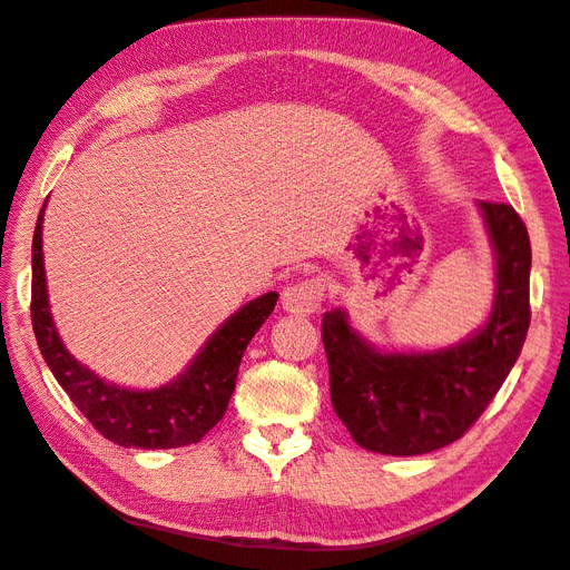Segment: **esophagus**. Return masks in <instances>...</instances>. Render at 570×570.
<instances>
[{"label": "esophagus", "instance_id": "34e87169", "mask_svg": "<svg viewBox=\"0 0 570 570\" xmlns=\"http://www.w3.org/2000/svg\"><path fill=\"white\" fill-rule=\"evenodd\" d=\"M323 285L321 281H302L297 285H289L283 289V312L292 316H312L321 306Z\"/></svg>", "mask_w": 570, "mask_h": 570}]
</instances>
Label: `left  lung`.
Segmentation results:
<instances>
[{
	"mask_svg": "<svg viewBox=\"0 0 570 570\" xmlns=\"http://www.w3.org/2000/svg\"><path fill=\"white\" fill-rule=\"evenodd\" d=\"M494 252L490 316L469 337L425 352L377 350L344 308L323 314L331 400L364 450L416 456L456 442L502 387L530 325V239L509 204L478 202Z\"/></svg>",
	"mask_w": 570,
	"mask_h": 570,
	"instance_id": "left-lung-1",
	"label": "left lung"
}]
</instances>
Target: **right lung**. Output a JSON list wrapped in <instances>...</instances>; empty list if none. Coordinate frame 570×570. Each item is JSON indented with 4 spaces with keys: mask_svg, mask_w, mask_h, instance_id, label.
<instances>
[{
    "mask_svg": "<svg viewBox=\"0 0 570 570\" xmlns=\"http://www.w3.org/2000/svg\"><path fill=\"white\" fill-rule=\"evenodd\" d=\"M47 202L38 216L32 235V331L40 352L57 383L71 396L95 430L120 446L135 450H174L199 442L223 419L235 390L237 368L249 340L271 316L278 292L247 302L243 308L223 321L202 350L174 381L135 390L107 383L66 350L49 312L45 254H42V220Z\"/></svg>",
    "mask_w": 570,
    "mask_h": 570,
    "instance_id": "add662e5",
    "label": "right lung"
}]
</instances>
